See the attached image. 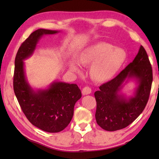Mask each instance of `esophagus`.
I'll return each instance as SVG.
<instances>
[{
    "label": "esophagus",
    "mask_w": 159,
    "mask_h": 159,
    "mask_svg": "<svg viewBox=\"0 0 159 159\" xmlns=\"http://www.w3.org/2000/svg\"><path fill=\"white\" fill-rule=\"evenodd\" d=\"M92 92V90H91V88L90 87H88V86H85L82 89V94L83 95H89V94L91 93Z\"/></svg>",
    "instance_id": "34e87169"
}]
</instances>
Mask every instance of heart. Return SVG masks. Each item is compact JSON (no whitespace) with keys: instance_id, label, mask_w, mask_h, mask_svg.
<instances>
[{"instance_id":"1","label":"heart","mask_w":159,"mask_h":159,"mask_svg":"<svg viewBox=\"0 0 159 159\" xmlns=\"http://www.w3.org/2000/svg\"><path fill=\"white\" fill-rule=\"evenodd\" d=\"M127 57L125 50L106 42H99L86 48L80 52L79 61L83 65L92 64L90 75L93 79L103 81L116 73ZM80 63L74 61L71 68L74 71L80 69Z\"/></svg>"}]
</instances>
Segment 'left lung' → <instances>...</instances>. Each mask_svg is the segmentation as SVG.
<instances>
[{
	"instance_id": "left-lung-1",
	"label": "left lung",
	"mask_w": 159,
	"mask_h": 159,
	"mask_svg": "<svg viewBox=\"0 0 159 159\" xmlns=\"http://www.w3.org/2000/svg\"><path fill=\"white\" fill-rule=\"evenodd\" d=\"M132 78L136 79L138 87L135 95L127 99L119 92L125 80ZM152 80V65L141 45L134 60L114 79L99 86V90L95 93L98 124L107 131L120 130L131 124L147 105Z\"/></svg>"
}]
</instances>
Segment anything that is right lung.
Segmentation results:
<instances>
[{"label": "right lung", "mask_w": 159, "mask_h": 159, "mask_svg": "<svg viewBox=\"0 0 159 159\" xmlns=\"http://www.w3.org/2000/svg\"><path fill=\"white\" fill-rule=\"evenodd\" d=\"M58 32L43 29L34 31L21 43L15 60L13 88L21 109L31 124L48 133H58L69 124L81 91L76 84L60 81L48 89L34 90L26 80L23 61L33 54L43 35Z\"/></svg>", "instance_id": "right-lung-1"}]
</instances>
